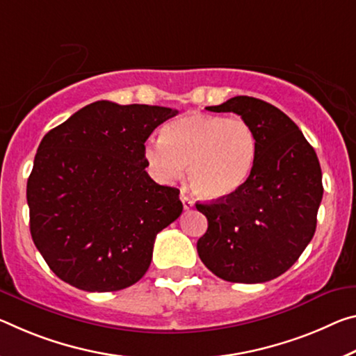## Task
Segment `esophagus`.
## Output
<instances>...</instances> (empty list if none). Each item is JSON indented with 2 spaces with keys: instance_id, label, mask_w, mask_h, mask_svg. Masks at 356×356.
Segmentation results:
<instances>
[{
  "instance_id": "obj_1",
  "label": "esophagus",
  "mask_w": 356,
  "mask_h": 356,
  "mask_svg": "<svg viewBox=\"0 0 356 356\" xmlns=\"http://www.w3.org/2000/svg\"><path fill=\"white\" fill-rule=\"evenodd\" d=\"M180 201H182L185 211H190V209H193V206H195L193 200H191L190 196L185 193V191H182V193H180Z\"/></svg>"
}]
</instances>
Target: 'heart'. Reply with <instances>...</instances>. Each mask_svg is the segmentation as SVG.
<instances>
[{"label": "heart", "instance_id": "obj_1", "mask_svg": "<svg viewBox=\"0 0 356 356\" xmlns=\"http://www.w3.org/2000/svg\"><path fill=\"white\" fill-rule=\"evenodd\" d=\"M257 136L241 117L188 114L163 128V139L145 145L156 176L172 182L188 166L191 188L201 198L233 196L249 180L257 160Z\"/></svg>", "mask_w": 356, "mask_h": 356}]
</instances>
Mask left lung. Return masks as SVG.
Segmentation results:
<instances>
[{"label": "left lung", "mask_w": 356, "mask_h": 356, "mask_svg": "<svg viewBox=\"0 0 356 356\" xmlns=\"http://www.w3.org/2000/svg\"><path fill=\"white\" fill-rule=\"evenodd\" d=\"M211 112H234L257 136V160L238 193L196 202L207 231L196 249L217 277L261 284L289 270L314 238L323 196L317 154L295 122L277 107L234 97Z\"/></svg>", "instance_id": "obj_1"}]
</instances>
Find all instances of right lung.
I'll use <instances>...</instances> for the list:
<instances>
[{
	"label": "right lung",
	"instance_id": "add662e5",
	"mask_svg": "<svg viewBox=\"0 0 356 356\" xmlns=\"http://www.w3.org/2000/svg\"><path fill=\"white\" fill-rule=\"evenodd\" d=\"M177 115L97 101L42 138L26 184L30 231L49 268L86 291H118L147 273L156 234L182 213L180 191L145 171V140Z\"/></svg>",
	"mask_w": 356,
	"mask_h": 356
}]
</instances>
